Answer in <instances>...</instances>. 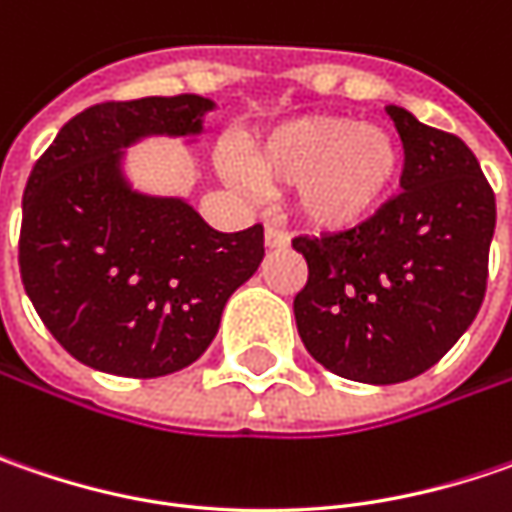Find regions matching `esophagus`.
<instances>
[{
	"label": "esophagus",
	"mask_w": 512,
	"mask_h": 512,
	"mask_svg": "<svg viewBox=\"0 0 512 512\" xmlns=\"http://www.w3.org/2000/svg\"><path fill=\"white\" fill-rule=\"evenodd\" d=\"M265 245L270 247V250H282V247L290 245V236H287L285 230H279V227H267Z\"/></svg>",
	"instance_id": "obj_1"
}]
</instances>
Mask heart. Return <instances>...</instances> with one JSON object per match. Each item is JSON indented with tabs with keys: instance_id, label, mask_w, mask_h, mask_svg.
Here are the masks:
<instances>
[{
	"instance_id": "obj_1",
	"label": "heart",
	"mask_w": 512,
	"mask_h": 512,
	"mask_svg": "<svg viewBox=\"0 0 512 512\" xmlns=\"http://www.w3.org/2000/svg\"><path fill=\"white\" fill-rule=\"evenodd\" d=\"M402 165V145L384 125L347 116H299L239 148L242 176L259 190L290 187V210L316 230L367 222Z\"/></svg>"
}]
</instances>
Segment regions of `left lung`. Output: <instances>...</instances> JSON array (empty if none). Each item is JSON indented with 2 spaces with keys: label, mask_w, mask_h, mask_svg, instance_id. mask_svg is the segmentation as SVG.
Here are the masks:
<instances>
[{
  "label": "left lung",
  "mask_w": 512,
  "mask_h": 512,
  "mask_svg": "<svg viewBox=\"0 0 512 512\" xmlns=\"http://www.w3.org/2000/svg\"><path fill=\"white\" fill-rule=\"evenodd\" d=\"M402 136V190L367 222L296 236L307 285L293 299L307 353L364 384L430 370L473 325L496 227V196L459 136L387 105Z\"/></svg>",
  "instance_id": "left-lung-1"
}]
</instances>
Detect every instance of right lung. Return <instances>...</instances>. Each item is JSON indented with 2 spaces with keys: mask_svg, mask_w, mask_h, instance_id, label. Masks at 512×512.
<instances>
[{
  "mask_svg": "<svg viewBox=\"0 0 512 512\" xmlns=\"http://www.w3.org/2000/svg\"><path fill=\"white\" fill-rule=\"evenodd\" d=\"M207 110L213 102L196 93L93 105L30 170L22 285L53 339L93 370L156 379L193 364L265 256L262 225L219 233L185 199L125 179V148L196 136Z\"/></svg>",
  "mask_w": 512,
  "mask_h": 512,
  "instance_id": "add662e5",
  "label": "right lung"
}]
</instances>
